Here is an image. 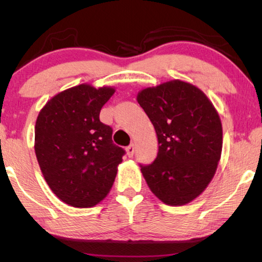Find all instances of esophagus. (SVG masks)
Wrapping results in <instances>:
<instances>
[{
	"label": "esophagus",
	"mask_w": 262,
	"mask_h": 262,
	"mask_svg": "<svg viewBox=\"0 0 262 262\" xmlns=\"http://www.w3.org/2000/svg\"><path fill=\"white\" fill-rule=\"evenodd\" d=\"M126 151H127L128 157H133V155H134V151H135V145L134 144L128 145V147L126 148Z\"/></svg>",
	"instance_id": "obj_1"
}]
</instances>
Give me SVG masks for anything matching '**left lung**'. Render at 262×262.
I'll return each instance as SVG.
<instances>
[{
    "label": "left lung",
    "instance_id": "8db88e82",
    "mask_svg": "<svg viewBox=\"0 0 262 262\" xmlns=\"http://www.w3.org/2000/svg\"><path fill=\"white\" fill-rule=\"evenodd\" d=\"M137 101L152 122L158 154L142 165L145 181L168 206H183L206 189L219 165L223 133L214 105L192 84L170 81L147 88Z\"/></svg>",
    "mask_w": 262,
    "mask_h": 262
}]
</instances>
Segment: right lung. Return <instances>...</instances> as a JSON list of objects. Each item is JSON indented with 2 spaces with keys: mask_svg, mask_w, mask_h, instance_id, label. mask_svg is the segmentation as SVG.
<instances>
[{
  "mask_svg": "<svg viewBox=\"0 0 262 262\" xmlns=\"http://www.w3.org/2000/svg\"><path fill=\"white\" fill-rule=\"evenodd\" d=\"M113 88H70L43 106L35 122L34 150L46 183L76 208L94 207L107 195L126 154L112 141L99 113Z\"/></svg>",
  "mask_w": 262,
  "mask_h": 262,
  "instance_id": "add662e5",
  "label": "right lung"
}]
</instances>
